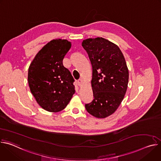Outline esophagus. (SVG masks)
Instances as JSON below:
<instances>
[{
    "label": "esophagus",
    "mask_w": 161,
    "mask_h": 161,
    "mask_svg": "<svg viewBox=\"0 0 161 161\" xmlns=\"http://www.w3.org/2000/svg\"><path fill=\"white\" fill-rule=\"evenodd\" d=\"M77 84H78V85L79 86H81V85H82V84H83V81H82V80H81V79H80L79 80H78V81H77Z\"/></svg>",
    "instance_id": "obj_1"
}]
</instances>
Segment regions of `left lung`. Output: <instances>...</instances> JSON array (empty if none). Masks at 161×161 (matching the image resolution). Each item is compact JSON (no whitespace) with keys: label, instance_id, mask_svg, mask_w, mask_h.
I'll return each mask as SVG.
<instances>
[{"label":"left lung","instance_id":"obj_1","mask_svg":"<svg viewBox=\"0 0 161 161\" xmlns=\"http://www.w3.org/2000/svg\"><path fill=\"white\" fill-rule=\"evenodd\" d=\"M81 45L92 66L94 97L85 108L92 116L104 119L115 111L124 98L129 81L126 62L118 46L104 38L86 39Z\"/></svg>","mask_w":161,"mask_h":161}]
</instances>
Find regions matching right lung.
I'll return each instance as SVG.
<instances>
[{"instance_id": "right-lung-1", "label": "right lung", "mask_w": 161, "mask_h": 161, "mask_svg": "<svg viewBox=\"0 0 161 161\" xmlns=\"http://www.w3.org/2000/svg\"><path fill=\"white\" fill-rule=\"evenodd\" d=\"M71 42L57 39L48 42L36 54L28 71L31 93L39 105L50 112L64 109L75 93V80L63 65Z\"/></svg>"}]
</instances>
